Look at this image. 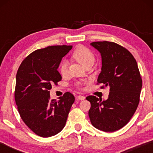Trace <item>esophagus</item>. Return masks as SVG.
I'll use <instances>...</instances> for the list:
<instances>
[{
  "instance_id": "34e87169",
  "label": "esophagus",
  "mask_w": 153,
  "mask_h": 153,
  "mask_svg": "<svg viewBox=\"0 0 153 153\" xmlns=\"http://www.w3.org/2000/svg\"><path fill=\"white\" fill-rule=\"evenodd\" d=\"M77 99H78V100H83L85 99V97H84V96L79 95V96H77Z\"/></svg>"
}]
</instances>
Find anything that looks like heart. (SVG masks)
<instances>
[{
    "label": "heart",
    "mask_w": 153,
    "mask_h": 153,
    "mask_svg": "<svg viewBox=\"0 0 153 153\" xmlns=\"http://www.w3.org/2000/svg\"><path fill=\"white\" fill-rule=\"evenodd\" d=\"M73 58L83 66L86 67L90 64H93L95 61L94 53L85 46H79L73 53ZM59 71L62 76H65L68 71V64L66 61L61 62L59 67Z\"/></svg>",
    "instance_id": "b5f03b06"
}]
</instances>
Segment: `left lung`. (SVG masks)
I'll use <instances>...</instances> for the list:
<instances>
[{"label":"left lung","instance_id":"obj_1","mask_svg":"<svg viewBox=\"0 0 153 153\" xmlns=\"http://www.w3.org/2000/svg\"><path fill=\"white\" fill-rule=\"evenodd\" d=\"M90 45L100 53L101 72L98 84L109 86L107 100L94 96L86 99L91 103L88 115L92 126L106 132L122 128L129 122L140 101L142 82L138 64L133 55L115 42H94Z\"/></svg>","mask_w":153,"mask_h":153}]
</instances>
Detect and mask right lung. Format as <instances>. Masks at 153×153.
<instances>
[{
	"label": "right lung",
	"mask_w": 153,
	"mask_h": 153,
	"mask_svg": "<svg viewBox=\"0 0 153 153\" xmlns=\"http://www.w3.org/2000/svg\"><path fill=\"white\" fill-rule=\"evenodd\" d=\"M72 46H51L28 55L18 69L15 99L24 122L38 136L47 138L60 132L74 102L70 92L51 100L52 84L61 81L57 71Z\"/></svg>",
	"instance_id": "right-lung-1"
}]
</instances>
